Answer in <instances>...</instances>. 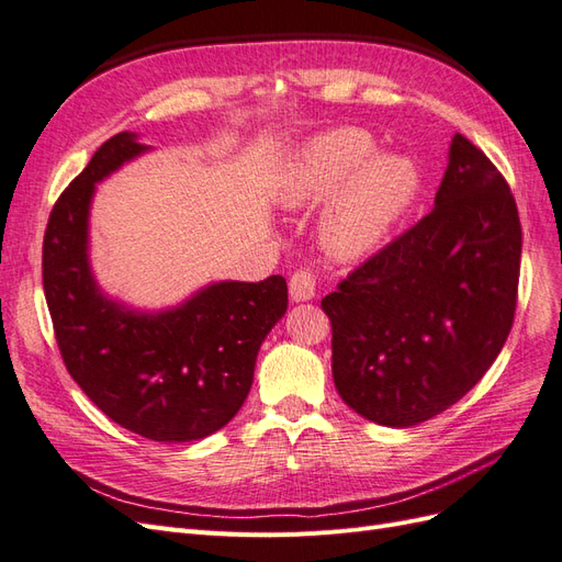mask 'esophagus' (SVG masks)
Returning a JSON list of instances; mask_svg holds the SVG:
<instances>
[{
	"label": "esophagus",
	"instance_id": "34e87169",
	"mask_svg": "<svg viewBox=\"0 0 562 562\" xmlns=\"http://www.w3.org/2000/svg\"><path fill=\"white\" fill-rule=\"evenodd\" d=\"M290 294L294 301H311L315 296V276L308 268L294 272L290 280Z\"/></svg>",
	"mask_w": 562,
	"mask_h": 562
}]
</instances>
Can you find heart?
Returning a JSON list of instances; mask_svg holds the SVG:
<instances>
[{
	"label": "heart",
	"mask_w": 562,
	"mask_h": 562,
	"mask_svg": "<svg viewBox=\"0 0 562 562\" xmlns=\"http://www.w3.org/2000/svg\"><path fill=\"white\" fill-rule=\"evenodd\" d=\"M372 154L375 139L368 133L337 127L301 144L278 187L284 209L333 196L321 218V239L341 261L375 249L418 190V172L408 158Z\"/></svg>",
	"instance_id": "obj_1"
}]
</instances>
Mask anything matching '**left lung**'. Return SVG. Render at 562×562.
Segmentation results:
<instances>
[{"mask_svg": "<svg viewBox=\"0 0 562 562\" xmlns=\"http://www.w3.org/2000/svg\"><path fill=\"white\" fill-rule=\"evenodd\" d=\"M520 254L508 182L453 135L435 209L323 299L344 404L411 427L463 398L508 339Z\"/></svg>", "mask_w": 562, "mask_h": 562, "instance_id": "1", "label": "left lung"}]
</instances>
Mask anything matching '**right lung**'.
<instances>
[{"label":"right lung","instance_id":"right-lung-1","mask_svg":"<svg viewBox=\"0 0 562 562\" xmlns=\"http://www.w3.org/2000/svg\"><path fill=\"white\" fill-rule=\"evenodd\" d=\"M149 149L119 133L66 187L47 223L42 284L64 363L92 404L151 441H196L241 408L258 349L286 311V282H211L164 311L104 294L90 263L97 184Z\"/></svg>","mask_w":562,"mask_h":562}]
</instances>
